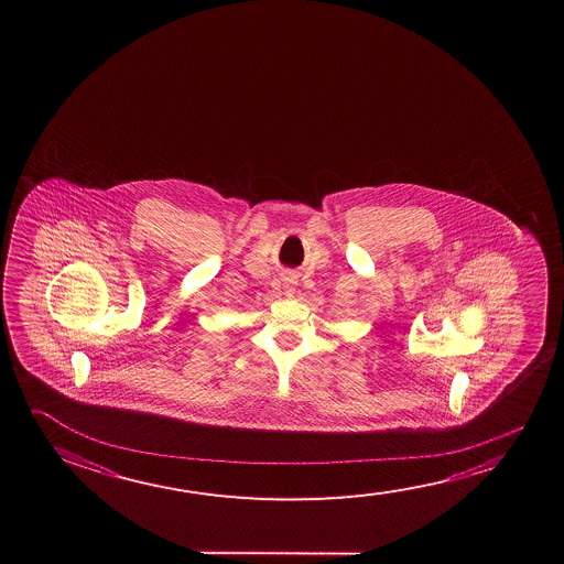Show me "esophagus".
I'll list each match as a JSON object with an SVG mask.
<instances>
[{
	"label": "esophagus",
	"instance_id": "34e87169",
	"mask_svg": "<svg viewBox=\"0 0 564 564\" xmlns=\"http://www.w3.org/2000/svg\"><path fill=\"white\" fill-rule=\"evenodd\" d=\"M283 281H285L286 293H293V291H295L296 285L295 278H293V275H285V278H283Z\"/></svg>",
	"mask_w": 564,
	"mask_h": 564
}]
</instances>
